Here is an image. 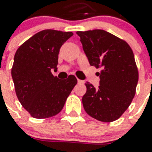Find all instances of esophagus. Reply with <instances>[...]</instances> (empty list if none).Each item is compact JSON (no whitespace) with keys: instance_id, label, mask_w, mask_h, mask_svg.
<instances>
[{"instance_id":"1","label":"esophagus","mask_w":152,"mask_h":152,"mask_svg":"<svg viewBox=\"0 0 152 152\" xmlns=\"http://www.w3.org/2000/svg\"><path fill=\"white\" fill-rule=\"evenodd\" d=\"M77 81H78V83H83V80H77Z\"/></svg>"}]
</instances>
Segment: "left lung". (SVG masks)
<instances>
[{"label":"left lung","mask_w":152,"mask_h":152,"mask_svg":"<svg viewBox=\"0 0 152 152\" xmlns=\"http://www.w3.org/2000/svg\"><path fill=\"white\" fill-rule=\"evenodd\" d=\"M83 50L91 66L101 68L98 72L99 88L87 82L82 98L83 108L96 120L111 122L120 118L136 94L138 70L129 44L104 31H77Z\"/></svg>","instance_id":"1"}]
</instances>
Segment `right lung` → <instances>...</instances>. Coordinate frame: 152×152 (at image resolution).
<instances>
[{
	"label": "right lung",
	"instance_id": "add662e5",
	"mask_svg": "<svg viewBox=\"0 0 152 152\" xmlns=\"http://www.w3.org/2000/svg\"><path fill=\"white\" fill-rule=\"evenodd\" d=\"M72 35V32L44 30L15 52L12 69L15 93L33 118H48L60 113L77 83L73 75L59 80L51 72L57 69L60 49Z\"/></svg>",
	"mask_w": 152,
	"mask_h": 152
}]
</instances>
